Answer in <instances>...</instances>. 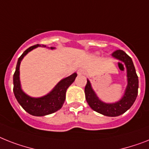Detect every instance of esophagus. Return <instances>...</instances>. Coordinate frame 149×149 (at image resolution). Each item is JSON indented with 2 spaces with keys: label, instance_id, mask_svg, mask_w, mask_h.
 Masks as SVG:
<instances>
[{
  "label": "esophagus",
  "instance_id": "1",
  "mask_svg": "<svg viewBox=\"0 0 149 149\" xmlns=\"http://www.w3.org/2000/svg\"><path fill=\"white\" fill-rule=\"evenodd\" d=\"M78 74L79 75H84V74H86L85 70H83V69H80V70H78Z\"/></svg>",
  "mask_w": 149,
  "mask_h": 149
}]
</instances>
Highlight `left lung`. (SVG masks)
Segmentation results:
<instances>
[{"label": "left lung", "mask_w": 149, "mask_h": 149, "mask_svg": "<svg viewBox=\"0 0 149 149\" xmlns=\"http://www.w3.org/2000/svg\"><path fill=\"white\" fill-rule=\"evenodd\" d=\"M112 55L113 57L124 63L127 68L128 86L123 99L116 103L107 104L102 102L98 99L88 79L85 86V95L87 103L92 109L106 116L115 117L125 113L135 102L138 95L139 79L132 58L126 53L121 49H117L112 53ZM121 62H118V64L123 65Z\"/></svg>", "instance_id": "1"}]
</instances>
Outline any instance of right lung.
Masks as SVG:
<instances>
[{
	"mask_svg": "<svg viewBox=\"0 0 149 149\" xmlns=\"http://www.w3.org/2000/svg\"><path fill=\"white\" fill-rule=\"evenodd\" d=\"M41 46L43 47H46L44 45L37 44L29 47L28 49H26L23 53L22 55L18 59L16 70L13 77V80H14L13 90L17 102L26 112L35 116H43L52 114L62 108L66 100V89L74 82L75 79L77 77V74L75 72L70 77L63 79L56 86L55 88L49 94L41 98H31L24 93L20 88V78H19L20 61L22 60L24 56L28 54V52L31 51L36 47H41ZM51 49L54 48L51 47Z\"/></svg>",
	"mask_w": 149,
	"mask_h": 149,
	"instance_id": "add662e5",
	"label": "right lung"
}]
</instances>
